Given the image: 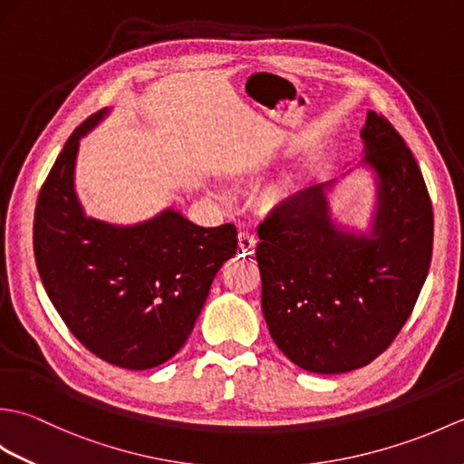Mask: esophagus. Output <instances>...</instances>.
I'll list each match as a JSON object with an SVG mask.
<instances>
[{
    "label": "esophagus",
    "mask_w": 464,
    "mask_h": 464,
    "mask_svg": "<svg viewBox=\"0 0 464 464\" xmlns=\"http://www.w3.org/2000/svg\"><path fill=\"white\" fill-rule=\"evenodd\" d=\"M255 247H257V239H255V235L249 233V231H243L239 233V255H253L255 253Z\"/></svg>",
    "instance_id": "34e87169"
}]
</instances>
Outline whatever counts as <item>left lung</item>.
Returning a JSON list of instances; mask_svg holds the SVG:
<instances>
[{
	"label": "left lung",
	"instance_id": "1",
	"mask_svg": "<svg viewBox=\"0 0 464 464\" xmlns=\"http://www.w3.org/2000/svg\"><path fill=\"white\" fill-rule=\"evenodd\" d=\"M362 165L377 175L371 233L329 215L334 181L281 201L259 229L261 309L275 344L309 372L361 369L411 317L432 257V205L405 140L369 111Z\"/></svg>",
	"mask_w": 464,
	"mask_h": 464
}]
</instances>
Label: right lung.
I'll return each instance as SVG.
<instances>
[{"label": "right lung", "mask_w": 464, "mask_h": 464, "mask_svg": "<svg viewBox=\"0 0 464 464\" xmlns=\"http://www.w3.org/2000/svg\"><path fill=\"white\" fill-rule=\"evenodd\" d=\"M107 115L77 127L39 191L34 253L59 317L85 349L115 367L169 361L193 331L237 229L199 227L165 209L150 221L111 225L83 213L73 173L80 140Z\"/></svg>", "instance_id": "right-lung-1"}]
</instances>
